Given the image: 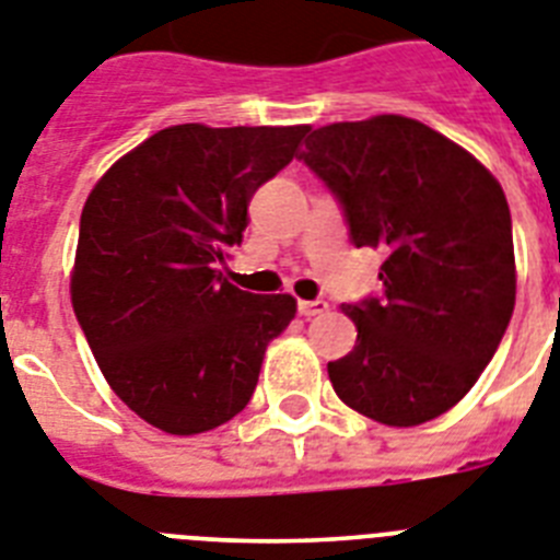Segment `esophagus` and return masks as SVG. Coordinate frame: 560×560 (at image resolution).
<instances>
[{
  "label": "esophagus",
  "instance_id": "1",
  "mask_svg": "<svg viewBox=\"0 0 560 560\" xmlns=\"http://www.w3.org/2000/svg\"><path fill=\"white\" fill-rule=\"evenodd\" d=\"M324 310H327V302H322V299H316V302H299V313H302L304 318L322 316Z\"/></svg>",
  "mask_w": 560,
  "mask_h": 560
}]
</instances>
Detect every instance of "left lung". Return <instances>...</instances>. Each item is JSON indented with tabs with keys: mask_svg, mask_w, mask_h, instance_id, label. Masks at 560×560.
<instances>
[{
	"mask_svg": "<svg viewBox=\"0 0 560 560\" xmlns=\"http://www.w3.org/2000/svg\"><path fill=\"white\" fill-rule=\"evenodd\" d=\"M302 162L336 196L350 242L384 253V290L345 313L355 347L330 361L336 396L389 427L462 401L515 307L510 205L467 150L407 116L338 121L307 136Z\"/></svg>",
	"mask_w": 560,
	"mask_h": 560,
	"instance_id": "1",
	"label": "left lung"
}]
</instances>
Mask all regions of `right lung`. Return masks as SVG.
<instances>
[{"mask_svg": "<svg viewBox=\"0 0 560 560\" xmlns=\"http://www.w3.org/2000/svg\"><path fill=\"white\" fill-rule=\"evenodd\" d=\"M307 130L164 128L84 201L73 313L113 393L148 424L196 435L253 398L295 299L233 288L219 265L242 244L253 192L293 162Z\"/></svg>", "mask_w": 560, "mask_h": 560, "instance_id": "1", "label": "right lung"}]
</instances>
